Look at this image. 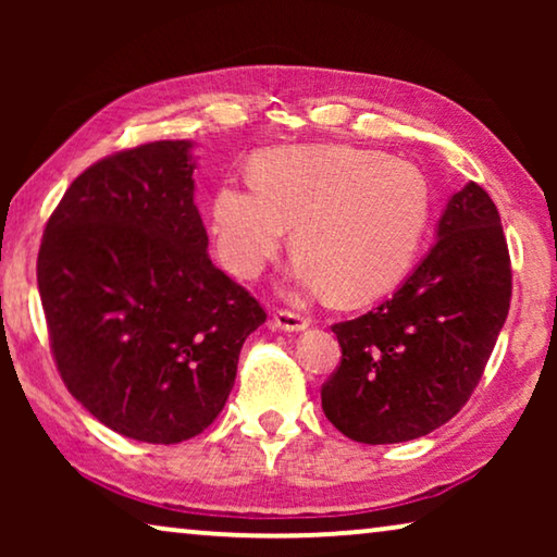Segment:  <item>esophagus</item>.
I'll list each match as a JSON object with an SVG mask.
<instances>
[{
  "instance_id": "1",
  "label": "esophagus",
  "mask_w": 557,
  "mask_h": 557,
  "mask_svg": "<svg viewBox=\"0 0 557 557\" xmlns=\"http://www.w3.org/2000/svg\"><path fill=\"white\" fill-rule=\"evenodd\" d=\"M273 326L281 332H304L309 326V317L304 314H294V311H276L273 314Z\"/></svg>"
}]
</instances>
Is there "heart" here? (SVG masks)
<instances>
[{"label":"heart","instance_id":"b5f03b06","mask_svg":"<svg viewBox=\"0 0 557 557\" xmlns=\"http://www.w3.org/2000/svg\"><path fill=\"white\" fill-rule=\"evenodd\" d=\"M253 180H225L210 202L220 261L256 278L294 225V294L370 299L406 276L431 218V187L413 162L347 144L263 151Z\"/></svg>","mask_w":557,"mask_h":557}]
</instances>
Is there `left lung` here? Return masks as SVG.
Instances as JSON below:
<instances>
[{
	"instance_id": "1",
	"label": "left lung",
	"mask_w": 557,
	"mask_h": 557,
	"mask_svg": "<svg viewBox=\"0 0 557 557\" xmlns=\"http://www.w3.org/2000/svg\"><path fill=\"white\" fill-rule=\"evenodd\" d=\"M512 269L499 212L476 182L451 195L436 243L391 299L332 326L342 347L322 408L360 444L421 438L459 413L505 326Z\"/></svg>"
}]
</instances>
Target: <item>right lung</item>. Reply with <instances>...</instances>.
I'll use <instances>...</instances> for the list:
<instances>
[{
	"instance_id": "obj_1",
	"label": "right lung",
	"mask_w": 557,
	"mask_h": 557,
	"mask_svg": "<svg viewBox=\"0 0 557 557\" xmlns=\"http://www.w3.org/2000/svg\"><path fill=\"white\" fill-rule=\"evenodd\" d=\"M193 141H151L88 166L45 227L37 286L60 377L111 431L147 444L202 433L265 322L208 256Z\"/></svg>"
}]
</instances>
